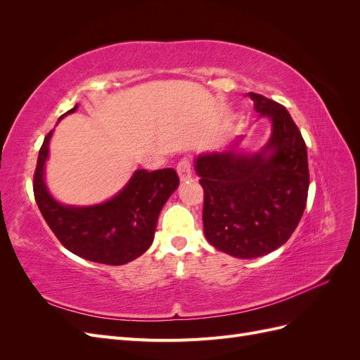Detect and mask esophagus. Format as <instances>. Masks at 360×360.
Instances as JSON below:
<instances>
[{"mask_svg":"<svg viewBox=\"0 0 360 360\" xmlns=\"http://www.w3.org/2000/svg\"><path fill=\"white\" fill-rule=\"evenodd\" d=\"M177 172L181 181H186L192 177V171H191V159L189 158H183L177 163Z\"/></svg>","mask_w":360,"mask_h":360,"instance_id":"obj_1","label":"esophagus"}]
</instances>
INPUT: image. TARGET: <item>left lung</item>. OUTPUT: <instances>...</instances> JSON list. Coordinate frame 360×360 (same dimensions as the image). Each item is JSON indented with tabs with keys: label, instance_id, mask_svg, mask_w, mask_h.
Instances as JSON below:
<instances>
[{
	"label": "left lung",
	"instance_id": "obj_1",
	"mask_svg": "<svg viewBox=\"0 0 360 360\" xmlns=\"http://www.w3.org/2000/svg\"><path fill=\"white\" fill-rule=\"evenodd\" d=\"M254 110L267 115L274 134L263 153H212L195 162L204 189V234L217 250L257 258L284 245L307 207V144L285 106L249 93ZM274 149L270 157L265 151Z\"/></svg>",
	"mask_w": 360,
	"mask_h": 360
}]
</instances>
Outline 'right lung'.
Returning <instances> with one entry per match:
<instances>
[{"mask_svg":"<svg viewBox=\"0 0 360 360\" xmlns=\"http://www.w3.org/2000/svg\"><path fill=\"white\" fill-rule=\"evenodd\" d=\"M75 105L69 112H75ZM64 114V115H66ZM52 130L40 147L32 180L39 210L60 243L70 252L94 263L120 266L143 255L153 242L163 204L179 186L172 168L139 169L117 197L94 207H66L46 191L43 167Z\"/></svg>","mask_w":360,"mask_h":360,"instance_id":"obj_1","label":"right lung"}]
</instances>
